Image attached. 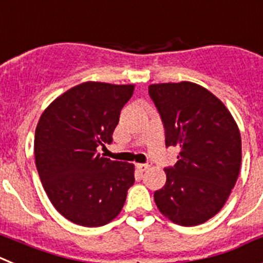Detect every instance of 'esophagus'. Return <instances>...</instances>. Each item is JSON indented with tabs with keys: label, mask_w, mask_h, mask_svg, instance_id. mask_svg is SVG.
Here are the masks:
<instances>
[{
	"label": "esophagus",
	"mask_w": 263,
	"mask_h": 263,
	"mask_svg": "<svg viewBox=\"0 0 263 263\" xmlns=\"http://www.w3.org/2000/svg\"><path fill=\"white\" fill-rule=\"evenodd\" d=\"M151 165H152V164H151V163H145V164H136V168H138V170L140 171V172H144V171L149 170Z\"/></svg>",
	"instance_id": "34e87169"
}]
</instances>
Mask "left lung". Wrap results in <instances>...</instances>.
I'll return each instance as SVG.
<instances>
[{"instance_id":"8db88e82","label":"left lung","mask_w":263,"mask_h":263,"mask_svg":"<svg viewBox=\"0 0 263 263\" xmlns=\"http://www.w3.org/2000/svg\"><path fill=\"white\" fill-rule=\"evenodd\" d=\"M148 93L165 131V147H177V163L165 166L166 182L155 192L159 211L175 223L195 227L221 211L241 166V135L228 108L191 82L151 84Z\"/></svg>"}]
</instances>
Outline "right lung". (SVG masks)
I'll return each mask as SVG.
<instances>
[{"label": "right lung", "instance_id": "obj_1", "mask_svg": "<svg viewBox=\"0 0 263 263\" xmlns=\"http://www.w3.org/2000/svg\"><path fill=\"white\" fill-rule=\"evenodd\" d=\"M135 86L86 82L57 98L41 116L34 155L45 192L57 211L81 227L112 221L134 185V165L98 152L112 143L120 111Z\"/></svg>", "mask_w": 263, "mask_h": 263}]
</instances>
